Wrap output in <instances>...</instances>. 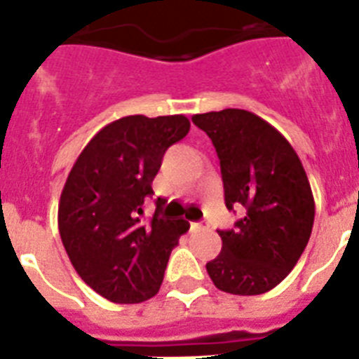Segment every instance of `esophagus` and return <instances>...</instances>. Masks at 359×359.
<instances>
[{"label":"esophagus","mask_w":359,"mask_h":359,"mask_svg":"<svg viewBox=\"0 0 359 359\" xmlns=\"http://www.w3.org/2000/svg\"><path fill=\"white\" fill-rule=\"evenodd\" d=\"M199 229H205V225H203V224H191V231H199Z\"/></svg>","instance_id":"obj_1"}]
</instances>
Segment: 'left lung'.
<instances>
[{
    "mask_svg": "<svg viewBox=\"0 0 359 359\" xmlns=\"http://www.w3.org/2000/svg\"><path fill=\"white\" fill-rule=\"evenodd\" d=\"M212 140L225 205L242 207L235 229L218 231L222 251L207 262L224 292L255 296L283 281L306 250L315 199L306 169L289 141L259 115L222 109L191 117Z\"/></svg>",
    "mask_w": 359,
    "mask_h": 359,
    "instance_id": "obj_1",
    "label": "left lung"
}]
</instances>
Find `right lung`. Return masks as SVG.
<instances>
[{
	"label": "right lung",
	"instance_id": "obj_1",
	"mask_svg": "<svg viewBox=\"0 0 359 359\" xmlns=\"http://www.w3.org/2000/svg\"><path fill=\"white\" fill-rule=\"evenodd\" d=\"M188 130L184 115L117 119L95 134L67 177L57 210L65 251L78 276L114 304L156 294L171 250L190 229L186 219L140 218L163 154Z\"/></svg>",
	"mask_w": 359,
	"mask_h": 359
}]
</instances>
